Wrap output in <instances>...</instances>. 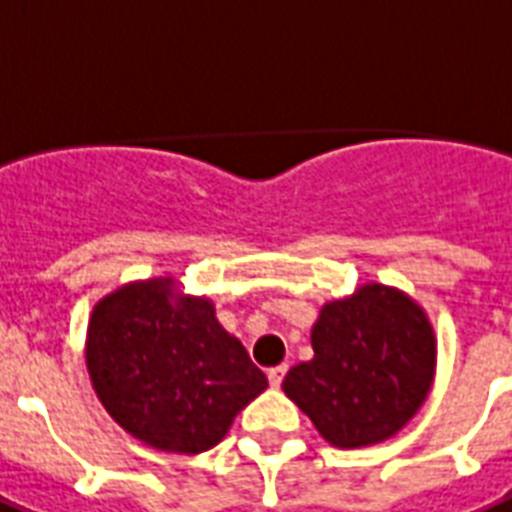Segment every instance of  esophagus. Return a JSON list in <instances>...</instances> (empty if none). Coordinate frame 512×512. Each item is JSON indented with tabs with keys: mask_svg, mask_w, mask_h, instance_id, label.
Here are the masks:
<instances>
[{
	"mask_svg": "<svg viewBox=\"0 0 512 512\" xmlns=\"http://www.w3.org/2000/svg\"><path fill=\"white\" fill-rule=\"evenodd\" d=\"M285 371H288V366H275V368H269L267 371V376H269V384H272V387H280V384H283V376H285Z\"/></svg>",
	"mask_w": 512,
	"mask_h": 512,
	"instance_id": "obj_1",
	"label": "esophagus"
}]
</instances>
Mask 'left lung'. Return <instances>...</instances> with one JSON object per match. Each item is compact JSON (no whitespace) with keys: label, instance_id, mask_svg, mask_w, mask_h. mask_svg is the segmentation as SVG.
I'll return each instance as SVG.
<instances>
[{"label":"left lung","instance_id":"left-lung-1","mask_svg":"<svg viewBox=\"0 0 512 512\" xmlns=\"http://www.w3.org/2000/svg\"><path fill=\"white\" fill-rule=\"evenodd\" d=\"M312 350L315 358L285 374L283 390L336 449L392 438L433 387V323L392 285L366 283L326 301L312 326Z\"/></svg>","mask_w":512,"mask_h":512}]
</instances>
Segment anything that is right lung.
<instances>
[{"label": "right lung", "instance_id": "obj_1", "mask_svg": "<svg viewBox=\"0 0 512 512\" xmlns=\"http://www.w3.org/2000/svg\"><path fill=\"white\" fill-rule=\"evenodd\" d=\"M87 374L109 417L146 446L202 454L267 390L208 296H186L173 277L120 285L90 312Z\"/></svg>", "mask_w": 512, "mask_h": 512}]
</instances>
